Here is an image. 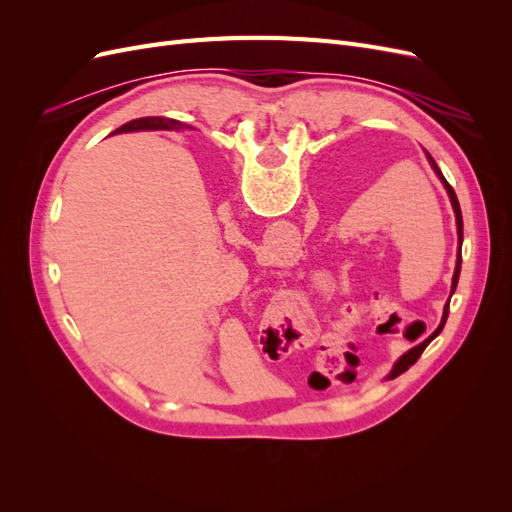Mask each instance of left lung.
<instances>
[{
	"label": "left lung",
	"mask_w": 512,
	"mask_h": 512,
	"mask_svg": "<svg viewBox=\"0 0 512 512\" xmlns=\"http://www.w3.org/2000/svg\"><path fill=\"white\" fill-rule=\"evenodd\" d=\"M427 158H429V162H431V168L436 170V175L442 179V183H444V188H446V192H448V198H451V203H453V209H455V218H457V237H459V254H457V267H455V275H453V286H451V297H453V292H455V288H457V282H459V271H461V243H463V218H461V209H459V200H457V194H455V190L451 188V185H448V181L444 179V175L440 173V168H438V164H436V160H433L429 153H427ZM446 318H448V303H446V307H444V316H442V322H440V327L433 331V335L429 337V339H425L423 344H418V346H414L410 352H406L404 356H401V359L395 363V367H393V371H391V378H395V376H399V374H404V371L410 367V365H414L416 363V359L418 356L423 354V350L427 348V344L431 342L433 337H436L440 331H442V327H444V322H446Z\"/></svg>",
	"instance_id": "left-lung-1"
}]
</instances>
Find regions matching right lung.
Wrapping results in <instances>:
<instances>
[{"label":"right lung","instance_id":"right-lung-1","mask_svg":"<svg viewBox=\"0 0 512 512\" xmlns=\"http://www.w3.org/2000/svg\"><path fill=\"white\" fill-rule=\"evenodd\" d=\"M181 128V123L175 119H166V117H143V119H134L130 123H123L119 132H134V130H175Z\"/></svg>","mask_w":512,"mask_h":512}]
</instances>
